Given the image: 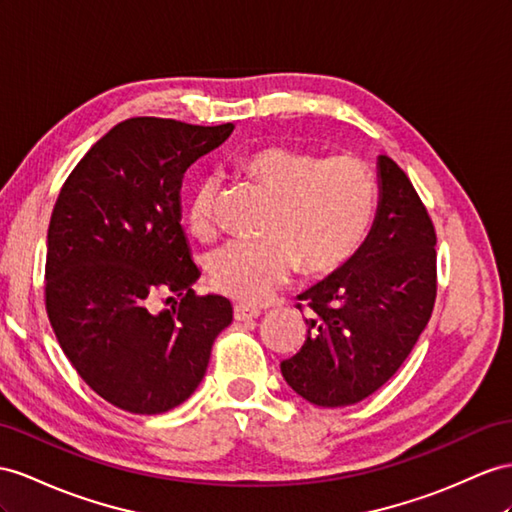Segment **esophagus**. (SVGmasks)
<instances>
[{
  "mask_svg": "<svg viewBox=\"0 0 512 512\" xmlns=\"http://www.w3.org/2000/svg\"><path fill=\"white\" fill-rule=\"evenodd\" d=\"M259 309L255 307H246V305H235L233 307V318L238 322H246V320H255L259 316Z\"/></svg>",
  "mask_w": 512,
  "mask_h": 512,
  "instance_id": "34e87169",
  "label": "esophagus"
}]
</instances>
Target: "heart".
<instances>
[{
  "instance_id": "obj_1",
  "label": "heart",
  "mask_w": 512,
  "mask_h": 512,
  "mask_svg": "<svg viewBox=\"0 0 512 512\" xmlns=\"http://www.w3.org/2000/svg\"><path fill=\"white\" fill-rule=\"evenodd\" d=\"M248 183L272 199L261 242H231L207 259L209 281L244 305H259L300 266L322 277L357 253L376 214V179L355 155L322 157L316 151L266 144L238 157ZM218 181L203 179L188 205V225L212 240Z\"/></svg>"
}]
</instances>
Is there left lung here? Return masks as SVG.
I'll use <instances>...</instances> for the list:
<instances>
[{"mask_svg": "<svg viewBox=\"0 0 512 512\" xmlns=\"http://www.w3.org/2000/svg\"><path fill=\"white\" fill-rule=\"evenodd\" d=\"M378 209L342 268L298 296L307 339L281 374L318 406H348L383 387L426 329L437 298V235L411 179L378 155ZM303 309V305H298Z\"/></svg>", "mask_w": 512, "mask_h": 512, "instance_id": "8db88e82", "label": "left lung"}]
</instances>
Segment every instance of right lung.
Returning <instances> with one entry per match:
<instances>
[{"label":"right lung","instance_id":"add662e5","mask_svg":"<svg viewBox=\"0 0 512 512\" xmlns=\"http://www.w3.org/2000/svg\"><path fill=\"white\" fill-rule=\"evenodd\" d=\"M231 131V123L127 119L90 147L58 194L47 231V316L84 383L123 411L157 415L188 400L233 320L225 296L192 290L201 272L179 196L183 173ZM157 291H173L176 305L153 314Z\"/></svg>","mask_w":512,"mask_h":512}]
</instances>
